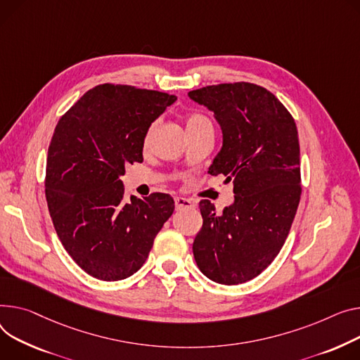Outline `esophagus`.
Here are the masks:
<instances>
[{"mask_svg":"<svg viewBox=\"0 0 360 360\" xmlns=\"http://www.w3.org/2000/svg\"><path fill=\"white\" fill-rule=\"evenodd\" d=\"M175 208H176V211L189 210V208H194V204H193V201L188 200V198L176 197V198H175Z\"/></svg>","mask_w":360,"mask_h":360,"instance_id":"esophagus-1","label":"esophagus"}]
</instances>
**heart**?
Masks as SVG:
<instances>
[{"mask_svg": "<svg viewBox=\"0 0 360 360\" xmlns=\"http://www.w3.org/2000/svg\"><path fill=\"white\" fill-rule=\"evenodd\" d=\"M155 126H156V123H152L149 126V129L146 130L145 140H143V145H145V146L149 145L152 133L155 130ZM185 127H186L188 133H193V131H198V130H202V129H212V123L210 122V118L205 117L204 114L193 112V114H188L185 117Z\"/></svg>", "mask_w": 360, "mask_h": 360, "instance_id": "heart-1", "label": "heart"}]
</instances>
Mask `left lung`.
<instances>
[{
  "label": "left lung",
  "mask_w": 360,
  "mask_h": 360,
  "mask_svg": "<svg viewBox=\"0 0 360 360\" xmlns=\"http://www.w3.org/2000/svg\"><path fill=\"white\" fill-rule=\"evenodd\" d=\"M188 95L211 110L223 130V148L208 172L234 185V202L223 212L208 200L200 202L194 257L211 281L243 283L271 265L291 230L301 198L297 126L275 95L256 84L210 85Z\"/></svg>",
  "instance_id": "obj_1"
}]
</instances>
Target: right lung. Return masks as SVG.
<instances>
[{
    "mask_svg": "<svg viewBox=\"0 0 360 360\" xmlns=\"http://www.w3.org/2000/svg\"><path fill=\"white\" fill-rule=\"evenodd\" d=\"M175 95L103 84L58 122L46 162L44 193L58 237L88 275L131 276L146 262L175 202L155 193L124 200L126 165L143 162V140Z\"/></svg>",
    "mask_w": 360,
    "mask_h": 360,
    "instance_id": "1",
    "label": "right lung"
}]
</instances>
